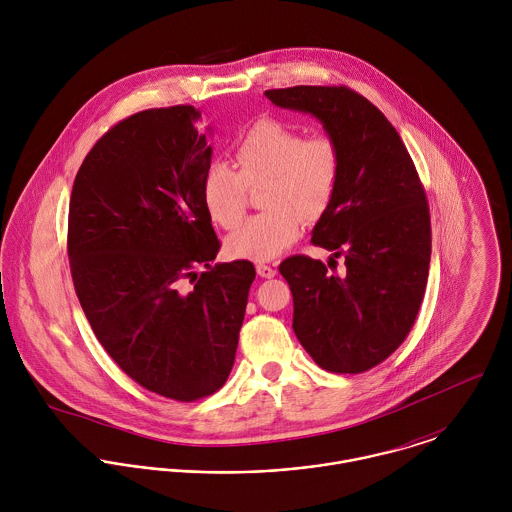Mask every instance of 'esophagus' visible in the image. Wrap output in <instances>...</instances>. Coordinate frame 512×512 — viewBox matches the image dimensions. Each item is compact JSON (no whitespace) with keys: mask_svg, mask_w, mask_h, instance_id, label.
I'll use <instances>...</instances> for the list:
<instances>
[{"mask_svg":"<svg viewBox=\"0 0 512 512\" xmlns=\"http://www.w3.org/2000/svg\"><path fill=\"white\" fill-rule=\"evenodd\" d=\"M256 272L260 278H274L276 276V268L270 264H256Z\"/></svg>","mask_w":512,"mask_h":512,"instance_id":"1","label":"esophagus"}]
</instances>
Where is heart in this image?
Here are the masks:
<instances>
[{
	"mask_svg": "<svg viewBox=\"0 0 512 512\" xmlns=\"http://www.w3.org/2000/svg\"><path fill=\"white\" fill-rule=\"evenodd\" d=\"M236 167L215 161L203 175V201L209 217L234 228L246 213V187H260L264 213L240 224L228 238L234 258L266 262L299 238L303 220L317 222L335 199L343 153L325 132L303 136L280 120H260L236 146Z\"/></svg>",
	"mask_w": 512,
	"mask_h": 512,
	"instance_id": "b5f03b06",
	"label": "heart"
}]
</instances>
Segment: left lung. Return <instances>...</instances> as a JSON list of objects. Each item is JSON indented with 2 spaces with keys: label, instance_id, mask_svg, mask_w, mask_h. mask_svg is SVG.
<instances>
[{
  "label": "left lung",
  "instance_id": "1",
  "mask_svg": "<svg viewBox=\"0 0 512 512\" xmlns=\"http://www.w3.org/2000/svg\"><path fill=\"white\" fill-rule=\"evenodd\" d=\"M266 96L313 114L343 153L335 199L311 236L333 256L323 264L295 254L280 264L293 331L321 368L365 372L404 343L426 293L432 226L424 185L396 128L359 92L292 86Z\"/></svg>",
  "mask_w": 512,
  "mask_h": 512
}]
</instances>
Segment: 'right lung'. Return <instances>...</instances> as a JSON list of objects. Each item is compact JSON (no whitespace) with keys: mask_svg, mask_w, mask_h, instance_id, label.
<instances>
[{"mask_svg":"<svg viewBox=\"0 0 512 512\" xmlns=\"http://www.w3.org/2000/svg\"><path fill=\"white\" fill-rule=\"evenodd\" d=\"M199 116L181 104L112 126L69 207L74 292L96 339L132 380L179 402L226 382L256 278L248 260L211 266L220 242L201 185L213 149Z\"/></svg>","mask_w":512,"mask_h":512,"instance_id":"add662e5","label":"right lung"}]
</instances>
